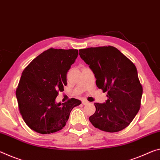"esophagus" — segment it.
<instances>
[{
	"label": "esophagus",
	"mask_w": 160,
	"mask_h": 160,
	"mask_svg": "<svg viewBox=\"0 0 160 160\" xmlns=\"http://www.w3.org/2000/svg\"><path fill=\"white\" fill-rule=\"evenodd\" d=\"M82 103L83 104V105H88V104H89V102H88V101H87L86 100H82Z\"/></svg>",
	"instance_id": "1"
}]
</instances>
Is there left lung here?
Segmentation results:
<instances>
[{
    "mask_svg": "<svg viewBox=\"0 0 160 160\" xmlns=\"http://www.w3.org/2000/svg\"><path fill=\"white\" fill-rule=\"evenodd\" d=\"M79 54L92 70L98 88L108 92L105 102L95 103L90 122L108 132L123 130L140 108L142 87L135 65L112 46L80 49Z\"/></svg>",
    "mask_w": 160,
    "mask_h": 160,
    "instance_id": "1",
    "label": "left lung"
}]
</instances>
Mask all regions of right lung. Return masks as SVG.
<instances>
[{"instance_id": "right-lung-1", "label": "right lung", "mask_w": 160, "mask_h": 160, "mask_svg": "<svg viewBox=\"0 0 160 160\" xmlns=\"http://www.w3.org/2000/svg\"><path fill=\"white\" fill-rule=\"evenodd\" d=\"M78 55L75 49L50 48L22 71L16 90L19 110L26 125L36 132L50 134L64 128L73 108L81 101L55 102L67 85V72Z\"/></svg>"}]
</instances>
